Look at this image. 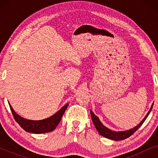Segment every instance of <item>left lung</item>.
<instances>
[{"label":"left lung","mask_w":158,"mask_h":158,"mask_svg":"<svg viewBox=\"0 0 158 158\" xmlns=\"http://www.w3.org/2000/svg\"><path fill=\"white\" fill-rule=\"evenodd\" d=\"M152 106H153V103H152V106H151V108H150V111H148V114H147V115L145 116V117L143 118V120H142V122L137 125V126L134 127L133 129H129V130H127V131H114L111 130V129H108L107 127H106L104 125H103L102 123L100 122L98 117H97V116L95 115L94 113H93V111H91V110H90V115H91L92 121H93V122H94L95 127H96V128L97 130H98V133L100 134L101 136H103V137H104L106 138H108V139L115 140V141H118V140H123V139H127V138L130 137L131 135H132L133 134L135 133L140 127L142 126V124H143L144 121L146 120L147 117H148L149 114H150L151 110H152Z\"/></svg>","instance_id":"obj_1"}]
</instances>
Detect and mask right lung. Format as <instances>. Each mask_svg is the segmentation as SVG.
<instances>
[{
	"label": "right lung",
	"mask_w": 158,
	"mask_h": 158,
	"mask_svg": "<svg viewBox=\"0 0 158 158\" xmlns=\"http://www.w3.org/2000/svg\"><path fill=\"white\" fill-rule=\"evenodd\" d=\"M9 106L10 110H11L14 119L20 125L21 128L24 129L27 132L41 134L49 132V131H53L57 127L60 120H61L62 116H63L64 111L68 106V103L64 105L62 109H60V111H58L53 116H50L49 118H45V119L39 121L29 120L23 118L14 111V110L13 109L12 106L10 104Z\"/></svg>",
	"instance_id": "1"
}]
</instances>
